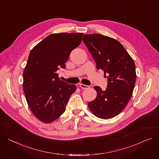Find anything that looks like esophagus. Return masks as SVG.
Returning a JSON list of instances; mask_svg holds the SVG:
<instances>
[{"instance_id": "1", "label": "esophagus", "mask_w": 159, "mask_h": 159, "mask_svg": "<svg viewBox=\"0 0 159 159\" xmlns=\"http://www.w3.org/2000/svg\"><path fill=\"white\" fill-rule=\"evenodd\" d=\"M80 87L82 89H86L89 88V86L84 85V84H80Z\"/></svg>"}]
</instances>
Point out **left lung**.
Instances as JSON below:
<instances>
[{"mask_svg": "<svg viewBox=\"0 0 159 159\" xmlns=\"http://www.w3.org/2000/svg\"><path fill=\"white\" fill-rule=\"evenodd\" d=\"M82 40L97 68L102 70L108 79L105 91L99 86L94 87L97 96L88 105L97 117L111 119L125 108L132 96L136 80L135 63L123 46L114 38L92 34H85Z\"/></svg>", "mask_w": 159, "mask_h": 159, "instance_id": "1", "label": "left lung"}]
</instances>
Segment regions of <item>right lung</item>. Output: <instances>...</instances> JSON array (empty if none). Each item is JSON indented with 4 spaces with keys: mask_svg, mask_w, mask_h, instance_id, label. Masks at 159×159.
<instances>
[{
    "mask_svg": "<svg viewBox=\"0 0 159 159\" xmlns=\"http://www.w3.org/2000/svg\"><path fill=\"white\" fill-rule=\"evenodd\" d=\"M83 33L50 34L31 50L23 73V89L29 107L41 121L50 123L66 110L75 85L60 80L71 52L81 43Z\"/></svg>",
    "mask_w": 159,
    "mask_h": 159,
    "instance_id": "add662e5",
    "label": "right lung"
}]
</instances>
